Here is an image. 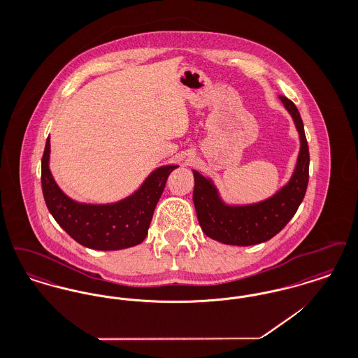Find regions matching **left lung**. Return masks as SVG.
<instances>
[{"instance_id": "obj_1", "label": "left lung", "mask_w": 358, "mask_h": 358, "mask_svg": "<svg viewBox=\"0 0 358 358\" xmlns=\"http://www.w3.org/2000/svg\"><path fill=\"white\" fill-rule=\"evenodd\" d=\"M279 98L291 114L301 136L296 168L289 184L266 201L244 206H228L220 200L213 184L199 171H193V203L200 227L206 236L232 245H254L267 241L286 227L303 201L310 164L303 122L294 103L286 96Z\"/></svg>"}]
</instances>
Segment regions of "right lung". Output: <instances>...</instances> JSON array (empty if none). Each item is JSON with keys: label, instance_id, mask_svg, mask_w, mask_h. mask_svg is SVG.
<instances>
[{"label": "right lung", "instance_id": "1", "mask_svg": "<svg viewBox=\"0 0 358 358\" xmlns=\"http://www.w3.org/2000/svg\"><path fill=\"white\" fill-rule=\"evenodd\" d=\"M50 136L41 158V187L53 219L71 238L87 248L115 251L142 243L168 177L177 165L154 171L139 190L117 204H79L56 185L48 168Z\"/></svg>", "mask_w": 358, "mask_h": 358}]
</instances>
